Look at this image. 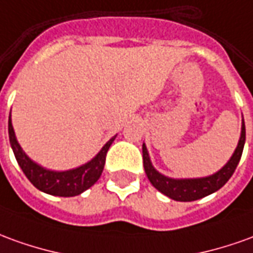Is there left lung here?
I'll list each match as a JSON object with an SVG mask.
<instances>
[{
    "label": "left lung",
    "mask_w": 253,
    "mask_h": 253,
    "mask_svg": "<svg viewBox=\"0 0 253 253\" xmlns=\"http://www.w3.org/2000/svg\"><path fill=\"white\" fill-rule=\"evenodd\" d=\"M244 144H245V123L243 119L241 134H240L237 148L229 159V162L212 175L201 176V178H169L167 175H163L162 172H159L153 167L148 149H146V145L142 144L145 172L152 185L169 199L175 201L199 200L208 194L215 193L230 179V176L233 175V172L241 159Z\"/></svg>",
    "instance_id": "1"
}]
</instances>
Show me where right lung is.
<instances>
[{
    "instance_id": "obj_1",
    "label": "right lung",
    "mask_w": 253,
    "mask_h": 253,
    "mask_svg": "<svg viewBox=\"0 0 253 253\" xmlns=\"http://www.w3.org/2000/svg\"><path fill=\"white\" fill-rule=\"evenodd\" d=\"M8 132H9L12 151L15 153L16 160L20 166V169H23V172L28 178V181L31 182L35 188L40 189L41 192L52 194V196H60V197H74V196L84 193V190L91 188L98 181L104 169L107 152L116 138V135H114L102 146L101 151L87 163L82 164L77 169L54 171V169L42 167L41 164L35 163L33 159H30L26 155V152L23 151L20 144L17 142L10 115L9 122H8Z\"/></svg>"
}]
</instances>
